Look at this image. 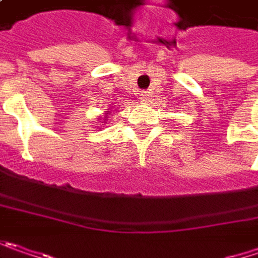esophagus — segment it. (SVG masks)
Wrapping results in <instances>:
<instances>
[{"mask_svg": "<svg viewBox=\"0 0 258 258\" xmlns=\"http://www.w3.org/2000/svg\"><path fill=\"white\" fill-rule=\"evenodd\" d=\"M142 96H143L144 102H146V100H147V98H146V93H143V95H142Z\"/></svg>", "mask_w": 258, "mask_h": 258, "instance_id": "obj_1", "label": "esophagus"}]
</instances>
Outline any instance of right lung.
<instances>
[{"mask_svg":"<svg viewBox=\"0 0 258 258\" xmlns=\"http://www.w3.org/2000/svg\"><path fill=\"white\" fill-rule=\"evenodd\" d=\"M109 114H111V112H109Z\"/></svg>","mask_w":258,"mask_h":258,"instance_id":"add662e5","label":"right lung"}]
</instances>
